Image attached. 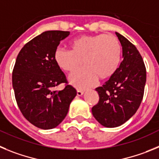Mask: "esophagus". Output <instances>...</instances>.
<instances>
[{"instance_id":"34e87169","label":"esophagus","mask_w":159,"mask_h":159,"mask_svg":"<svg viewBox=\"0 0 159 159\" xmlns=\"http://www.w3.org/2000/svg\"><path fill=\"white\" fill-rule=\"evenodd\" d=\"M84 92H85V91H84L83 89H78L77 90V95L81 96L83 93H84Z\"/></svg>"}]
</instances>
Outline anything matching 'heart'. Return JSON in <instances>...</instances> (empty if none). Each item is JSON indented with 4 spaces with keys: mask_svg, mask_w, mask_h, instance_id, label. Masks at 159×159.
<instances>
[{
    "mask_svg": "<svg viewBox=\"0 0 159 159\" xmlns=\"http://www.w3.org/2000/svg\"><path fill=\"white\" fill-rule=\"evenodd\" d=\"M70 48L57 50L55 60L61 69L69 73L78 70L84 62L85 68L70 78L71 84L78 88L94 85L98 78H110L120 65V43L111 34L81 35L71 41Z\"/></svg>",
    "mask_w": 159,
    "mask_h": 159,
    "instance_id": "b5f03b06",
    "label": "heart"
}]
</instances>
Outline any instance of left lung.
<instances>
[{
  "label": "left lung",
  "mask_w": 159,
  "mask_h": 159,
  "mask_svg": "<svg viewBox=\"0 0 159 159\" xmlns=\"http://www.w3.org/2000/svg\"><path fill=\"white\" fill-rule=\"evenodd\" d=\"M123 49V61L113 76L96 89L99 101L92 108L101 125L116 128L128 121L142 102L147 71L142 56L128 39L116 32Z\"/></svg>",
  "instance_id": "8db88e82"
}]
</instances>
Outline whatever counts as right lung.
Here are the masks:
<instances>
[{"mask_svg": "<svg viewBox=\"0 0 159 159\" xmlns=\"http://www.w3.org/2000/svg\"><path fill=\"white\" fill-rule=\"evenodd\" d=\"M70 31H48L27 43L17 55L12 71V86L17 105L31 124L51 129L66 116L77 95L65 74L57 65L55 53ZM64 83L65 88H55Z\"/></svg>", "mask_w": 159, "mask_h": 159, "instance_id": "obj_1", "label": "right lung"}]
</instances>
